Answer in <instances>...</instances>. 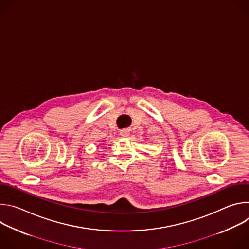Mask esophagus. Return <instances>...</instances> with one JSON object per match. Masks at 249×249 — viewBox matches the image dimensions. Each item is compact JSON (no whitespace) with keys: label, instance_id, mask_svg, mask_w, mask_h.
I'll use <instances>...</instances> for the list:
<instances>
[{"label":"esophagus","instance_id":"esophagus-1","mask_svg":"<svg viewBox=\"0 0 249 249\" xmlns=\"http://www.w3.org/2000/svg\"><path fill=\"white\" fill-rule=\"evenodd\" d=\"M120 135H121L122 137H128V136L130 135V132H129L128 130H121V131H120Z\"/></svg>","mask_w":249,"mask_h":249}]
</instances>
